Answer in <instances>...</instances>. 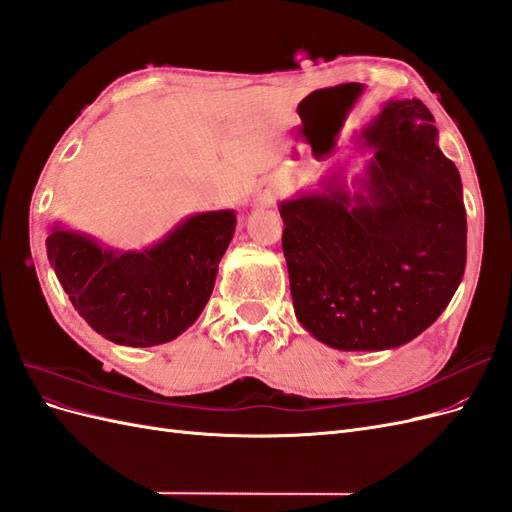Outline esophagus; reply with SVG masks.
Returning <instances> with one entry per match:
<instances>
[{
	"label": "esophagus",
	"mask_w": 512,
	"mask_h": 512,
	"mask_svg": "<svg viewBox=\"0 0 512 512\" xmlns=\"http://www.w3.org/2000/svg\"><path fill=\"white\" fill-rule=\"evenodd\" d=\"M280 194H282L280 183H277L275 179H265V181L258 183L254 200H256V205H260V207H271Z\"/></svg>",
	"instance_id": "34e87169"
}]
</instances>
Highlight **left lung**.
<instances>
[{
	"mask_svg": "<svg viewBox=\"0 0 512 512\" xmlns=\"http://www.w3.org/2000/svg\"><path fill=\"white\" fill-rule=\"evenodd\" d=\"M352 145L371 156L350 185L337 166L280 203L292 305L329 348L391 350L431 327L461 284V177L418 98L384 102Z\"/></svg>",
	"mask_w": 512,
	"mask_h": 512,
	"instance_id": "obj_1",
	"label": "left lung"
}]
</instances>
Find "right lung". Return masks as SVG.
<instances>
[{
  "instance_id": "obj_1",
  "label": "right lung",
  "mask_w": 512,
  "mask_h": 512,
  "mask_svg": "<svg viewBox=\"0 0 512 512\" xmlns=\"http://www.w3.org/2000/svg\"><path fill=\"white\" fill-rule=\"evenodd\" d=\"M232 209L192 213L143 250H117L55 220L46 256L74 309L108 342H173L203 312L235 235Z\"/></svg>"
}]
</instances>
